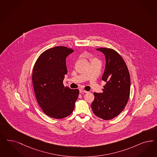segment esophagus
I'll list each match as a JSON object with an SVG mask.
<instances>
[{
    "label": "esophagus",
    "instance_id": "esophagus-1",
    "mask_svg": "<svg viewBox=\"0 0 157 157\" xmlns=\"http://www.w3.org/2000/svg\"><path fill=\"white\" fill-rule=\"evenodd\" d=\"M88 91H85L84 90H82V89H80V93H81V94H82V93H88Z\"/></svg>",
    "mask_w": 157,
    "mask_h": 157
}]
</instances>
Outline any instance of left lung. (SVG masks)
<instances>
[{
    "instance_id": "left-lung-1",
    "label": "left lung",
    "mask_w": 157,
    "mask_h": 157,
    "mask_svg": "<svg viewBox=\"0 0 157 157\" xmlns=\"http://www.w3.org/2000/svg\"><path fill=\"white\" fill-rule=\"evenodd\" d=\"M96 50L105 56L106 66L101 79L106 84L101 93H94L91 107L96 116L109 120L119 115L127 105L131 78L125 62L116 51L106 48Z\"/></svg>"
}]
</instances>
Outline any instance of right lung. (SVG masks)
I'll list each match as a JSON object with an SVG mask.
<instances>
[{
	"mask_svg": "<svg viewBox=\"0 0 157 157\" xmlns=\"http://www.w3.org/2000/svg\"><path fill=\"white\" fill-rule=\"evenodd\" d=\"M74 51L58 46L43 52L33 67L32 82L36 98L43 111L56 119L67 117L73 111L79 90L63 84L67 74L66 58Z\"/></svg>",
	"mask_w": 157,
	"mask_h": 157,
	"instance_id": "1",
	"label": "right lung"
}]
</instances>
